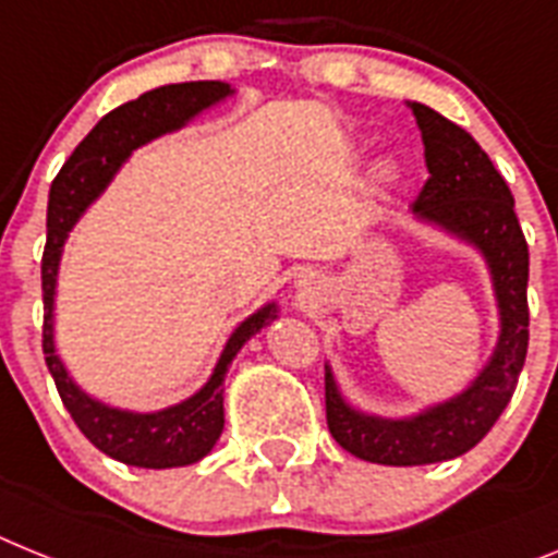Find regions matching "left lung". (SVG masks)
Instances as JSON below:
<instances>
[{
    "mask_svg": "<svg viewBox=\"0 0 558 558\" xmlns=\"http://www.w3.org/2000/svg\"><path fill=\"white\" fill-rule=\"evenodd\" d=\"M423 133L428 181L414 201L420 221L437 223L485 255L499 303V343L471 386L409 420H383L351 409L326 366V423L349 453L380 465L453 460L480 442L513 397L527 354V241L505 178L471 133L411 101Z\"/></svg>",
    "mask_w": 558,
    "mask_h": 558,
    "instance_id": "left-lung-1",
    "label": "left lung"
}]
</instances>
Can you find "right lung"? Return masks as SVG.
I'll list each match as a JSON object with an SVG mask.
<instances>
[{"instance_id":"right-lung-1","label":"right lung","mask_w":558,"mask_h":558,"mask_svg":"<svg viewBox=\"0 0 558 558\" xmlns=\"http://www.w3.org/2000/svg\"><path fill=\"white\" fill-rule=\"evenodd\" d=\"M232 96V87L223 82H184L167 84L149 90L135 101L116 107L98 121L73 156L64 161L56 181L50 184L48 201V243L41 255V298H45V329H41V351L53 383L59 388L64 409L84 437L98 451L112 460L135 468H178L204 460L223 430V377L229 363L235 360L241 345L252 335L264 329L266 323L278 317L275 303L264 306L232 331L223 345V354L215 366L213 377L198 395L153 414L110 409L105 402L93 400L70 380L68 368L56 354L53 345V294L56 271L62 257V243L78 215L98 198V192L110 184L124 158L144 142L161 133L184 128L192 116L213 107L215 101Z\"/></svg>"}]
</instances>
